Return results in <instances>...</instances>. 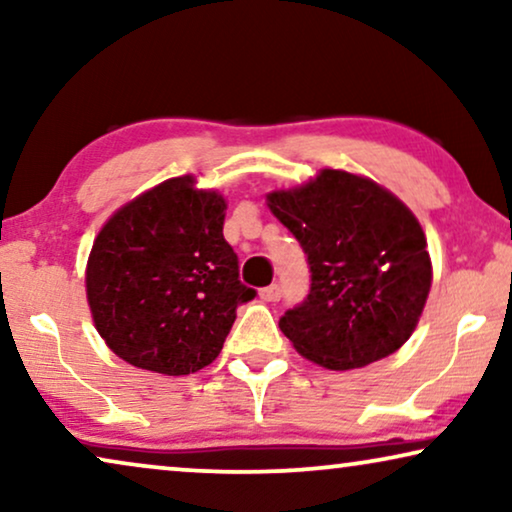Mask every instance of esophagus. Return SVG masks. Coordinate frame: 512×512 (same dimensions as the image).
<instances>
[{"label":"esophagus","instance_id":"1","mask_svg":"<svg viewBox=\"0 0 512 512\" xmlns=\"http://www.w3.org/2000/svg\"><path fill=\"white\" fill-rule=\"evenodd\" d=\"M258 296H261V300H265V303H277V300L282 298V289H279V284H270L265 286V289H261Z\"/></svg>","mask_w":512,"mask_h":512}]
</instances>
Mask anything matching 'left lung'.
Segmentation results:
<instances>
[{
    "label": "left lung",
    "mask_w": 512,
    "mask_h": 512,
    "mask_svg": "<svg viewBox=\"0 0 512 512\" xmlns=\"http://www.w3.org/2000/svg\"><path fill=\"white\" fill-rule=\"evenodd\" d=\"M268 207L300 242L312 272L307 298L279 319L296 352L331 370L394 354L431 289L415 214L387 188L342 170L268 193Z\"/></svg>",
    "instance_id": "8db88e82"
}]
</instances>
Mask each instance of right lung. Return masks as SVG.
Wrapping results in <instances>:
<instances>
[{
  "label": "right lung",
  "instance_id": "add662e5",
  "mask_svg": "<svg viewBox=\"0 0 512 512\" xmlns=\"http://www.w3.org/2000/svg\"><path fill=\"white\" fill-rule=\"evenodd\" d=\"M193 184L167 179L118 209L86 268L97 333L123 361L163 375L209 366L237 307L256 296L223 237L226 200Z\"/></svg>",
  "mask_w": 512,
  "mask_h": 512
}]
</instances>
